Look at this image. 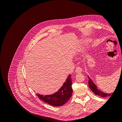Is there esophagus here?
<instances>
[{"mask_svg": "<svg viewBox=\"0 0 122 122\" xmlns=\"http://www.w3.org/2000/svg\"><path fill=\"white\" fill-rule=\"evenodd\" d=\"M82 71V69L80 67H79V66H78V67H77L76 68L75 72L76 73H81Z\"/></svg>", "mask_w": 122, "mask_h": 122, "instance_id": "esophagus-1", "label": "esophagus"}]
</instances>
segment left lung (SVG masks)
<instances>
[{"mask_svg":"<svg viewBox=\"0 0 122 122\" xmlns=\"http://www.w3.org/2000/svg\"><path fill=\"white\" fill-rule=\"evenodd\" d=\"M88 79H89V81H88V85H89V87L91 88V90L93 91V93H95V94L97 95L98 96H99L102 97H106L107 96H111V94H105V93H103V92H101L100 90H99L97 88V87H96V86H95V84L93 83V81H92V80L90 78H88Z\"/></svg>","mask_w":122,"mask_h":122,"instance_id":"left-lung-1","label":"left lung"}]
</instances>
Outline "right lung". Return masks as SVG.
Returning a JSON list of instances; mask_svg holds the SVG:
<instances>
[{
  "instance_id": "obj_1",
  "label": "right lung",
  "mask_w": 122,
  "mask_h": 122,
  "mask_svg": "<svg viewBox=\"0 0 122 122\" xmlns=\"http://www.w3.org/2000/svg\"><path fill=\"white\" fill-rule=\"evenodd\" d=\"M71 75H69L66 81L58 92L53 94L43 96L36 94L38 97L47 104L53 106H61L67 103L72 95Z\"/></svg>"
}]
</instances>
